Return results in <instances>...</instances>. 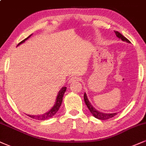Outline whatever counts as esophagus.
<instances>
[{"mask_svg": "<svg viewBox=\"0 0 146 146\" xmlns=\"http://www.w3.org/2000/svg\"><path fill=\"white\" fill-rule=\"evenodd\" d=\"M80 77L78 76H72L71 78H70V82H73L75 81H78L80 80Z\"/></svg>", "mask_w": 146, "mask_h": 146, "instance_id": "34e87169", "label": "esophagus"}]
</instances>
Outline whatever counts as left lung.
<instances>
[{"instance_id":"obj_1","label":"left lung","mask_w":146,"mask_h":146,"mask_svg":"<svg viewBox=\"0 0 146 146\" xmlns=\"http://www.w3.org/2000/svg\"><path fill=\"white\" fill-rule=\"evenodd\" d=\"M115 32V34H116V36L118 38L121 39L123 41H126V42L130 43L131 42L129 41L128 39L127 38H125L124 36L123 35H122L120 33V32H117V31H114ZM84 102H85L86 105L88 107V108L90 110V111L91 112V114H92L93 116H94L95 118H98V119H100V120H107V119H110V118H112V117H114V116H116L117 114V113H111V114H106V113H103V112H101V111H99L97 110L96 109L94 108L93 107L92 105H91V103L89 102V101L88 100V98L87 97V95H86V93H84Z\"/></svg>"}]
</instances>
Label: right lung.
Returning a JSON list of instances; mask_svg holds the SVG:
<instances>
[{
    "instance_id": "1",
    "label": "right lung",
    "mask_w": 146,
    "mask_h": 146,
    "mask_svg": "<svg viewBox=\"0 0 146 146\" xmlns=\"http://www.w3.org/2000/svg\"><path fill=\"white\" fill-rule=\"evenodd\" d=\"M30 36H31V35H30L29 36L27 37L26 38L24 39V40L21 41V42L17 44V46L19 45V44H21V43H23L25 40H26L27 39H28V38ZM66 87H62V89L59 91V93H58V95H57V97L56 103H55V106H54L52 108V109L51 110L48 111V112H46L44 114L39 115V116H32V115H28V116H30V118H34V119L40 120H44L48 119V118H51V117L53 116L54 115H55L57 112V111L59 110V108H60L61 105H62V100H63V97H64V95L65 92H66Z\"/></svg>"
}]
</instances>
